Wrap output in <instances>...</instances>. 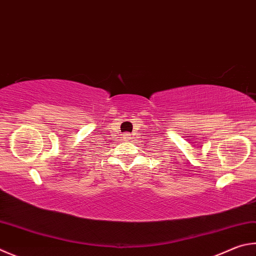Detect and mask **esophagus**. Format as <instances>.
Listing matches in <instances>:
<instances>
[{
	"label": "esophagus",
	"instance_id": "esophagus-1",
	"mask_svg": "<svg viewBox=\"0 0 256 256\" xmlns=\"http://www.w3.org/2000/svg\"><path fill=\"white\" fill-rule=\"evenodd\" d=\"M123 136H124V138H125V140H130V138H132V134L131 133H124L123 134Z\"/></svg>",
	"mask_w": 256,
	"mask_h": 256
}]
</instances>
